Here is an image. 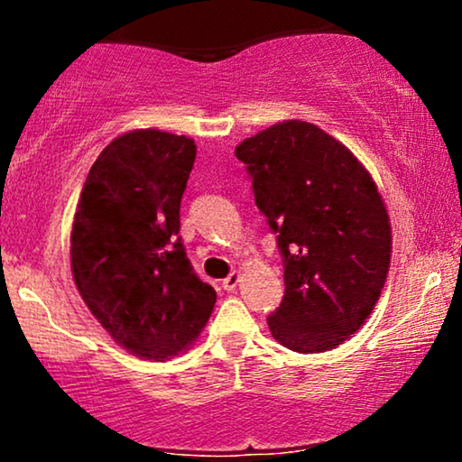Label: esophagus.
Instances as JSON below:
<instances>
[{"label": "esophagus", "instance_id": "1", "mask_svg": "<svg viewBox=\"0 0 462 462\" xmlns=\"http://www.w3.org/2000/svg\"><path fill=\"white\" fill-rule=\"evenodd\" d=\"M238 280H241V273H238V272H232V273L227 275V278L224 280V282H221V286H224V289L227 291V293H232V291L236 289Z\"/></svg>", "mask_w": 462, "mask_h": 462}]
</instances>
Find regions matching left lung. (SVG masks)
Instances as JSON below:
<instances>
[{
    "instance_id": "8db88e82",
    "label": "left lung",
    "mask_w": 462,
    "mask_h": 462,
    "mask_svg": "<svg viewBox=\"0 0 462 462\" xmlns=\"http://www.w3.org/2000/svg\"><path fill=\"white\" fill-rule=\"evenodd\" d=\"M278 235L284 298L269 330L300 354L334 349L374 310L391 263V224L369 171L309 121H282L235 150Z\"/></svg>"
}]
</instances>
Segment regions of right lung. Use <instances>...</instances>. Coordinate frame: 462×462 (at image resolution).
Masks as SVG:
<instances>
[{
  "label": "right lung",
  "instance_id": "1",
  "mask_svg": "<svg viewBox=\"0 0 462 462\" xmlns=\"http://www.w3.org/2000/svg\"><path fill=\"white\" fill-rule=\"evenodd\" d=\"M195 153L193 139L171 132L116 136L93 162L73 217L71 272L84 304L147 360L187 349L217 301L178 236Z\"/></svg>",
  "mask_w": 462,
  "mask_h": 462
}]
</instances>
